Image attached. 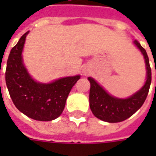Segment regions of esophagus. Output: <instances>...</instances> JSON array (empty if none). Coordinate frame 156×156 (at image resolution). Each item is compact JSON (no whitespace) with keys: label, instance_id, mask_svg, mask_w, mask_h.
<instances>
[{"label":"esophagus","instance_id":"34e87169","mask_svg":"<svg viewBox=\"0 0 156 156\" xmlns=\"http://www.w3.org/2000/svg\"><path fill=\"white\" fill-rule=\"evenodd\" d=\"M82 73L84 76H88L89 74V69L88 68H83L82 69Z\"/></svg>","mask_w":156,"mask_h":156}]
</instances>
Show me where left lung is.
<instances>
[{"label":"left lung","mask_w":156,"mask_h":156,"mask_svg":"<svg viewBox=\"0 0 156 156\" xmlns=\"http://www.w3.org/2000/svg\"><path fill=\"white\" fill-rule=\"evenodd\" d=\"M133 43L143 55L146 69L145 82L138 91L128 98H118L106 91L94 78H88L90 83L89 106L94 115L100 120L108 123H118L125 120L140 109L146 99L151 83L150 61L147 52L139 41L134 40Z\"/></svg>","instance_id":"obj_1"}]
</instances>
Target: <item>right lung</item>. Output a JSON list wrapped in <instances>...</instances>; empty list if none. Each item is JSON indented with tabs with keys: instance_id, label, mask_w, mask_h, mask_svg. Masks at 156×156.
Instances as JSON below:
<instances>
[{
	"instance_id": "1",
	"label": "right lung",
	"mask_w": 156,
	"mask_h": 156,
	"mask_svg": "<svg viewBox=\"0 0 156 156\" xmlns=\"http://www.w3.org/2000/svg\"><path fill=\"white\" fill-rule=\"evenodd\" d=\"M26 32L9 54L5 83L16 108L27 117L39 121H51L63 111L66 100L80 75L58 78L50 83L35 80L26 68L22 57Z\"/></svg>"
}]
</instances>
